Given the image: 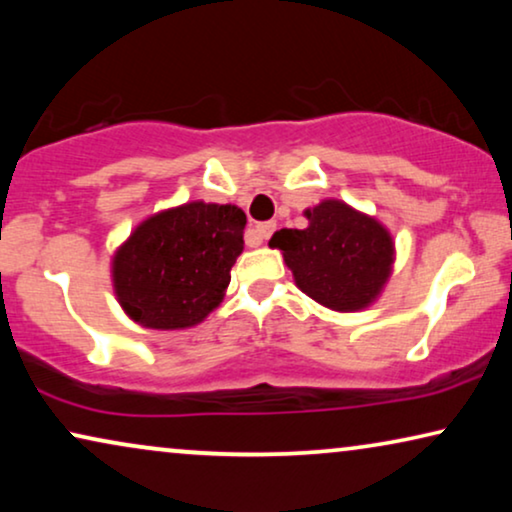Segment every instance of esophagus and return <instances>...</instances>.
<instances>
[{"mask_svg":"<svg viewBox=\"0 0 512 512\" xmlns=\"http://www.w3.org/2000/svg\"><path fill=\"white\" fill-rule=\"evenodd\" d=\"M275 228H277V223L275 221H265V223H258V226L254 228V233H256V237L258 240H268V237L275 233Z\"/></svg>","mask_w":512,"mask_h":512,"instance_id":"1","label":"esophagus"}]
</instances>
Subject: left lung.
Masks as SVG:
<instances>
[{
  "label": "left lung",
  "mask_w": 512,
  "mask_h": 512,
  "mask_svg": "<svg viewBox=\"0 0 512 512\" xmlns=\"http://www.w3.org/2000/svg\"><path fill=\"white\" fill-rule=\"evenodd\" d=\"M303 214L307 228L277 230L270 247L282 251L305 296L335 312L366 310L394 270V237L375 216L335 198Z\"/></svg>",
  "instance_id": "1"
}]
</instances>
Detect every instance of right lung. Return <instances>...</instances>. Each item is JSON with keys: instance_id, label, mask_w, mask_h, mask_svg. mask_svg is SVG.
<instances>
[{"instance_id": "1", "label": "right lung", "mask_w": 512, "mask_h": 512, "mask_svg": "<svg viewBox=\"0 0 512 512\" xmlns=\"http://www.w3.org/2000/svg\"><path fill=\"white\" fill-rule=\"evenodd\" d=\"M244 226L240 207L202 200L144 219L111 258L123 312L153 331L198 326L226 296Z\"/></svg>"}]
</instances>
